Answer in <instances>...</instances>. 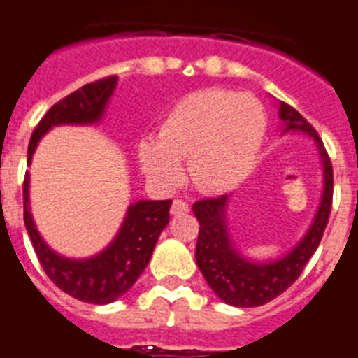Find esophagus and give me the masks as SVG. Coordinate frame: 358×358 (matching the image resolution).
Returning <instances> with one entry per match:
<instances>
[{
    "label": "esophagus",
    "instance_id": "34e87169",
    "mask_svg": "<svg viewBox=\"0 0 358 358\" xmlns=\"http://www.w3.org/2000/svg\"><path fill=\"white\" fill-rule=\"evenodd\" d=\"M189 213V203L183 200H175L173 205H171V214L173 216H182V214Z\"/></svg>",
    "mask_w": 358,
    "mask_h": 358
}]
</instances>
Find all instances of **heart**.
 I'll return each instance as SVG.
<instances>
[{"instance_id": "obj_1", "label": "heart", "mask_w": 358, "mask_h": 358, "mask_svg": "<svg viewBox=\"0 0 358 358\" xmlns=\"http://www.w3.org/2000/svg\"><path fill=\"white\" fill-rule=\"evenodd\" d=\"M266 133L261 102L248 93L203 88L180 99L162 119L157 138L145 136L136 155L160 185H175L187 160L189 178L205 192H225L256 166Z\"/></svg>"}]
</instances>
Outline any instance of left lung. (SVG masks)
I'll list each match as a JSON object with an SVG mask.
<instances>
[{
  "label": "left lung",
  "mask_w": 358,
  "mask_h": 358,
  "mask_svg": "<svg viewBox=\"0 0 358 358\" xmlns=\"http://www.w3.org/2000/svg\"><path fill=\"white\" fill-rule=\"evenodd\" d=\"M278 115L282 131L303 133L312 138L322 167V191L317 213L303 238L278 259L257 261L241 254L232 239L227 223L229 194L220 198L196 201L192 213L200 222V234L196 243V265L209 282L214 294L225 304L236 308H254L270 303L292 287L299 278L306 263L317 250L324 229L328 225L331 196H334V171L317 131L285 102L278 104Z\"/></svg>",
  "instance_id": "obj_1"
}]
</instances>
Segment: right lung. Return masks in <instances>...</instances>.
<instances>
[{
  "mask_svg": "<svg viewBox=\"0 0 358 358\" xmlns=\"http://www.w3.org/2000/svg\"><path fill=\"white\" fill-rule=\"evenodd\" d=\"M119 77H106L70 93L46 111L34 129L27 164H32L37 144L55 126H92L102 120ZM24 227L39 263L55 287L79 301L110 304L122 297L148 266L158 236L169 223L171 200H138L127 207L124 222L111 243L90 257H66L50 248L30 213V173L23 183Z\"/></svg>",
  "mask_w": 358,
  "mask_h": 358,
  "instance_id": "1",
  "label": "right lung"
}]
</instances>
